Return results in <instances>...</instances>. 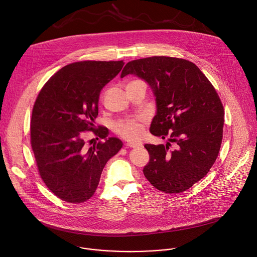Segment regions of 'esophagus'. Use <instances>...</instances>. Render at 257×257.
Here are the masks:
<instances>
[{"label": "esophagus", "mask_w": 257, "mask_h": 257, "mask_svg": "<svg viewBox=\"0 0 257 257\" xmlns=\"http://www.w3.org/2000/svg\"><path fill=\"white\" fill-rule=\"evenodd\" d=\"M127 148H131V149H139L142 148V144L141 143H127L126 144Z\"/></svg>", "instance_id": "obj_1"}]
</instances>
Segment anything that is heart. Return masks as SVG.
<instances>
[{
    "label": "heart",
    "instance_id": "b5f03b06",
    "mask_svg": "<svg viewBox=\"0 0 257 257\" xmlns=\"http://www.w3.org/2000/svg\"><path fill=\"white\" fill-rule=\"evenodd\" d=\"M114 130L127 140H135L142 135L143 127L139 119H124L115 122Z\"/></svg>",
    "mask_w": 257,
    "mask_h": 257
}]
</instances>
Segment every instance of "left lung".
Segmentation results:
<instances>
[{
	"label": "left lung",
	"instance_id": "left-lung-1",
	"mask_svg": "<svg viewBox=\"0 0 257 257\" xmlns=\"http://www.w3.org/2000/svg\"><path fill=\"white\" fill-rule=\"evenodd\" d=\"M128 74L150 84L157 102L151 133L168 139L166 145H144L150 162L143 174L162 192L186 191L209 172L221 149V98L200 69L184 59L134 60L126 64L121 78Z\"/></svg>",
	"mask_w": 257,
	"mask_h": 257
}]
</instances>
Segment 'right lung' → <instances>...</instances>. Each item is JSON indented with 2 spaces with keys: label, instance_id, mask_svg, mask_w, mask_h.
Here are the masks:
<instances>
[{
  "label": "right lung",
  "instance_id": "1",
  "mask_svg": "<svg viewBox=\"0 0 257 257\" xmlns=\"http://www.w3.org/2000/svg\"><path fill=\"white\" fill-rule=\"evenodd\" d=\"M123 61H81L53 75L32 108L30 143L46 186L60 199L82 203L95 192L106 162L122 148L105 127L94 129L102 87L115 78ZM85 131L104 139L87 148ZM98 139V138H97Z\"/></svg>",
  "mask_w": 257,
  "mask_h": 257
}]
</instances>
